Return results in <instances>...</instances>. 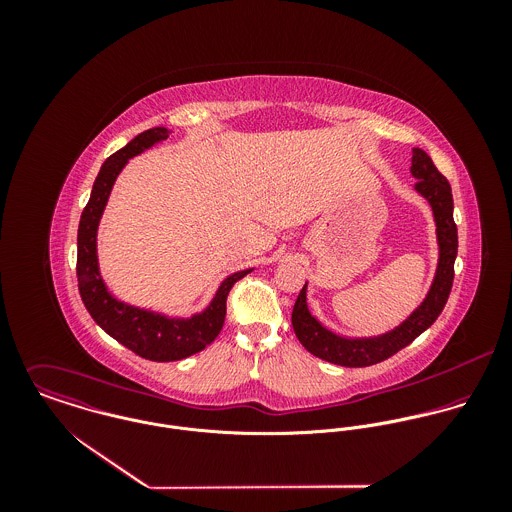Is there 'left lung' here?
I'll return each mask as SVG.
<instances>
[{"label": "left lung", "mask_w": 512, "mask_h": 512, "mask_svg": "<svg viewBox=\"0 0 512 512\" xmlns=\"http://www.w3.org/2000/svg\"><path fill=\"white\" fill-rule=\"evenodd\" d=\"M412 175L418 179L416 191L428 199L436 219L439 262L434 284L424 303L394 331L370 339H345L325 329L307 309L305 288L295 299L292 325L299 343L315 357L341 366H370L386 361L400 349L408 347L422 335L443 311L453 286V264L457 256V226L453 220L451 185L434 165L432 157L420 149H412Z\"/></svg>", "instance_id": "1"}]
</instances>
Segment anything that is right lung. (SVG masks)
I'll list each match as a JSON object with an SVG mask.
<instances>
[{
  "label": "right lung",
  "mask_w": 512,
  "mask_h": 512,
  "mask_svg": "<svg viewBox=\"0 0 512 512\" xmlns=\"http://www.w3.org/2000/svg\"><path fill=\"white\" fill-rule=\"evenodd\" d=\"M167 138V128H151L104 161L92 185L90 199L80 215L76 238V278L84 307L110 337H114L118 343H122L142 359L155 363L181 361L211 345L224 325L228 292L238 280L252 272L242 270L228 276L220 284L219 292L213 297L211 305L203 313H197L189 319H169L165 315L128 305L124 301H118L106 290L98 270L96 230L108 203L112 185L130 157Z\"/></svg>",
  "instance_id": "add662e5"
}]
</instances>
